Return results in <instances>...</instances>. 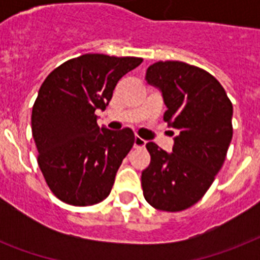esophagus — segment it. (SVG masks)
Returning <instances> with one entry per match:
<instances>
[{"instance_id":"esophagus-1","label":"esophagus","mask_w":260,"mask_h":260,"mask_svg":"<svg viewBox=\"0 0 260 260\" xmlns=\"http://www.w3.org/2000/svg\"><path fill=\"white\" fill-rule=\"evenodd\" d=\"M146 140H144V139H142V138H139V136H136V138H135V143H134V147L135 148H140V147H144L146 146Z\"/></svg>"}]
</instances>
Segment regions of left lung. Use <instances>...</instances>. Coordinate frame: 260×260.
Here are the masks:
<instances>
[{
  "instance_id": "8db88e82",
  "label": "left lung",
  "mask_w": 260,
  "mask_h": 260,
  "mask_svg": "<svg viewBox=\"0 0 260 260\" xmlns=\"http://www.w3.org/2000/svg\"><path fill=\"white\" fill-rule=\"evenodd\" d=\"M146 79L162 93L163 120L178 134L173 152L147 143L151 163L142 173L143 194L155 209L179 212L201 200L221 169L232 140L234 108L213 75L187 63L156 62Z\"/></svg>"
}]
</instances>
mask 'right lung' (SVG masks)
I'll list each match as a JSON object with an SVG mask.
<instances>
[{
  "mask_svg": "<svg viewBox=\"0 0 260 260\" xmlns=\"http://www.w3.org/2000/svg\"><path fill=\"white\" fill-rule=\"evenodd\" d=\"M142 62L86 54L56 67L43 82L32 108V135L39 167L60 201L87 206L109 196L135 135L131 128H100L95 110H105L121 77Z\"/></svg>",
  "mask_w": 260,
  "mask_h": 260,
  "instance_id": "obj_1",
  "label": "right lung"
}]
</instances>
